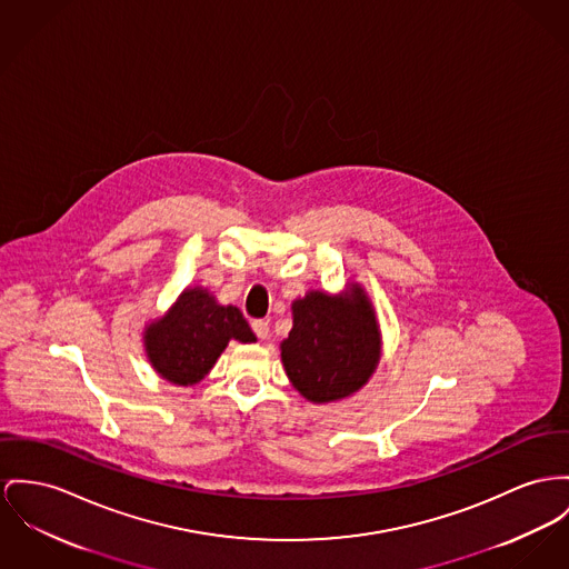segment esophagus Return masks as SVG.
Segmentation results:
<instances>
[{
	"label": "esophagus",
	"mask_w": 569,
	"mask_h": 569,
	"mask_svg": "<svg viewBox=\"0 0 569 569\" xmlns=\"http://www.w3.org/2000/svg\"><path fill=\"white\" fill-rule=\"evenodd\" d=\"M252 330H254V335L263 341L269 337V323H267L266 319H257V321H252Z\"/></svg>",
	"instance_id": "34e87169"
}]
</instances>
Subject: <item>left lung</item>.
<instances>
[{
    "instance_id": "left-lung-1",
    "label": "left lung",
    "mask_w": 569,
    "mask_h": 569,
    "mask_svg": "<svg viewBox=\"0 0 569 569\" xmlns=\"http://www.w3.org/2000/svg\"><path fill=\"white\" fill-rule=\"evenodd\" d=\"M293 328L280 342L284 371L312 403L360 390L379 362L381 339L371 300L360 284L341 296L308 291L293 302Z\"/></svg>"
}]
</instances>
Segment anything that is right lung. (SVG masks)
<instances>
[{"mask_svg": "<svg viewBox=\"0 0 569 569\" xmlns=\"http://www.w3.org/2000/svg\"><path fill=\"white\" fill-rule=\"evenodd\" d=\"M230 341L254 342L237 306H222L202 289H186L172 308L144 330V349L152 369L177 386L204 378Z\"/></svg>", "mask_w": 569, "mask_h": 569, "instance_id": "add662e5", "label": "right lung"}]
</instances>
